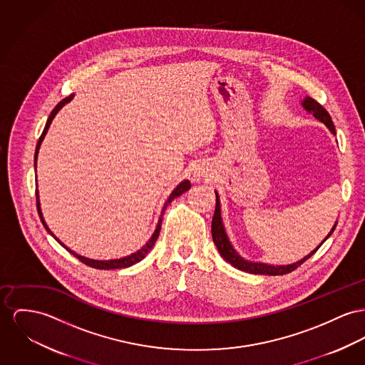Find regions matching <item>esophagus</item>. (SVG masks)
Segmentation results:
<instances>
[{"label":"esophagus","instance_id":"34e87169","mask_svg":"<svg viewBox=\"0 0 365 365\" xmlns=\"http://www.w3.org/2000/svg\"><path fill=\"white\" fill-rule=\"evenodd\" d=\"M206 170L203 169V168H196L195 169L194 173H192V177H194V180L196 181H199V180H203L205 177H206Z\"/></svg>","mask_w":365,"mask_h":365}]
</instances>
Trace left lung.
I'll use <instances>...</instances> for the list:
<instances>
[{
    "label": "left lung",
    "mask_w": 365,
    "mask_h": 365,
    "mask_svg": "<svg viewBox=\"0 0 365 365\" xmlns=\"http://www.w3.org/2000/svg\"><path fill=\"white\" fill-rule=\"evenodd\" d=\"M302 106H303V109H304L307 113H312L318 122L324 123L332 134H336L335 125H334V123H332V119H331L329 113H328L317 101H314L313 98H304V99L302 101ZM215 192H216V210H215V216H213V220H212V237H213V242L216 245V247H217L221 257H222L225 262H228L231 266H234V267L238 268V269H241V271H245V272H249V274L284 275V274L292 272L293 269H296L300 264H303L307 259H310V257L316 253L317 250H318V247L331 237V234L335 231L336 224H338V221H335L332 230H331L329 234L325 237V240L319 243L312 253H309L307 256H304L303 259H300V260L296 262V263L287 264V266H275V264H268V263H262V262L246 260V259H243L242 256L235 250V247L232 246V243H231L228 235H227V232H225V228H224V224H222V219H221V209H220L221 206H220L219 192H217V191H215Z\"/></svg>",
    "instance_id": "obj_1"
}]
</instances>
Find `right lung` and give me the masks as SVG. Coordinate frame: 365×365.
Instances as JSON below:
<instances>
[{
	"instance_id": "1",
	"label": "right lung",
	"mask_w": 365,
	"mask_h": 365,
	"mask_svg": "<svg viewBox=\"0 0 365 365\" xmlns=\"http://www.w3.org/2000/svg\"><path fill=\"white\" fill-rule=\"evenodd\" d=\"M74 94L72 96H69V97L65 98V99H62L55 108H53V110L51 112V115H49L48 120L46 123V127H44V131H43V134H41V137H40V140H38V143H37V146H36V153H34V169H37V156H38V150H40V146H41V143H43V140H44V137H46V134H47V131H48L49 125H51V123L53 120V118H55V115L66 105V103H69L72 99H73ZM191 188V182L188 181V180H184V181H181L174 190H173V192H171L170 196L168 197V200L165 202V205H163V209H162V213H160V216H159V220H158V225H156V228H155V231H153V234H152V237L149 238V241L140 249V250H137V252H134V253H131V255H128V256H124V257H120V259H110V260H94V259H88V257H84V256H81V255H77L76 252H73L72 249H69L66 245H63V243L61 242L55 235H53V232L51 231L48 228V225H47V222H46V220L43 217V212H41V206H40V195H38V190L36 188V197H37V210H38V215H40V219H41V222H43V225L46 227V230L48 231L49 234L58 241V242L61 243L66 250H69L72 255H73L74 257H77L80 262H83L84 264H87V266H90V267L98 268V269H115V268H125L130 267V266H133V264H135V263H138V262H141L144 257H145L146 255L152 250V247H153V245L156 242V240H158V237H159V232H160V228H162V217H163V213H165V210H166V207H168V205L171 203V200H174V197H177V196H180L181 194H184L185 191H188Z\"/></svg>"
}]
</instances>
